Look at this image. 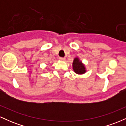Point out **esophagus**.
<instances>
[{"mask_svg":"<svg viewBox=\"0 0 126 126\" xmlns=\"http://www.w3.org/2000/svg\"><path fill=\"white\" fill-rule=\"evenodd\" d=\"M59 59H60V60H62V61H64V60H65L64 57H60Z\"/></svg>","mask_w":126,"mask_h":126,"instance_id":"1","label":"esophagus"}]
</instances>
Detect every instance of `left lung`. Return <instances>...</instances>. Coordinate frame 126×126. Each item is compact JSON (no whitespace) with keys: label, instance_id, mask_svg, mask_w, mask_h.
Instances as JSON below:
<instances>
[{"label":"left lung","instance_id":"8db88e82","mask_svg":"<svg viewBox=\"0 0 126 126\" xmlns=\"http://www.w3.org/2000/svg\"><path fill=\"white\" fill-rule=\"evenodd\" d=\"M73 69L76 73L79 75H82L86 72V68L85 65L80 61L79 58H75L73 62Z\"/></svg>","mask_w":126,"mask_h":126}]
</instances>
